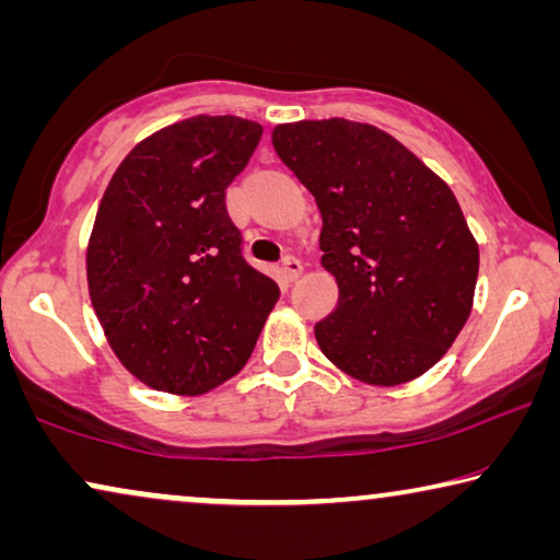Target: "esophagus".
<instances>
[{
	"label": "esophagus",
	"instance_id": "34e87169",
	"mask_svg": "<svg viewBox=\"0 0 560 560\" xmlns=\"http://www.w3.org/2000/svg\"><path fill=\"white\" fill-rule=\"evenodd\" d=\"M280 272H282V278H285L288 282H293V280L301 278V272H303V262H301V259H298L295 255H285V257H282V267H280Z\"/></svg>",
	"mask_w": 560,
	"mask_h": 560
}]
</instances>
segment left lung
<instances>
[{
	"mask_svg": "<svg viewBox=\"0 0 560 560\" xmlns=\"http://www.w3.org/2000/svg\"><path fill=\"white\" fill-rule=\"evenodd\" d=\"M272 144L324 219L339 303L316 341L341 372L393 387L431 370L471 313L479 247L456 196L395 137L349 119L278 125Z\"/></svg>",
	"mask_w": 560,
	"mask_h": 560,
	"instance_id": "1",
	"label": "left lung"
}]
</instances>
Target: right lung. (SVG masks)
<instances>
[{
  "label": "right lung",
  "instance_id": "obj_1",
  "mask_svg": "<svg viewBox=\"0 0 560 560\" xmlns=\"http://www.w3.org/2000/svg\"><path fill=\"white\" fill-rule=\"evenodd\" d=\"M262 127L190 117L121 160L96 211L89 293L119 362L144 385L201 395L247 362L280 288L244 259L226 188Z\"/></svg>",
  "mask_w": 560,
  "mask_h": 560
}]
</instances>
